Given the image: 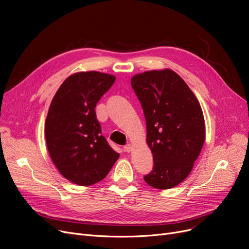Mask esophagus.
Returning a JSON list of instances; mask_svg holds the SVG:
<instances>
[{"instance_id":"34e87169","label":"esophagus","mask_w":249,"mask_h":249,"mask_svg":"<svg viewBox=\"0 0 249 249\" xmlns=\"http://www.w3.org/2000/svg\"><path fill=\"white\" fill-rule=\"evenodd\" d=\"M132 145L131 144H130V143H129V144H127V145H125L124 146V149H125V151L126 152H131L132 151Z\"/></svg>"}]
</instances>
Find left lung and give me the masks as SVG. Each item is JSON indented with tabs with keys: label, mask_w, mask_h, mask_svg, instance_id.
Returning <instances> with one entry per match:
<instances>
[{
	"label": "left lung",
	"mask_w": 249,
	"mask_h": 249,
	"mask_svg": "<svg viewBox=\"0 0 249 249\" xmlns=\"http://www.w3.org/2000/svg\"><path fill=\"white\" fill-rule=\"evenodd\" d=\"M144 112L146 142L153 169L144 177L150 187L167 190L184 181L204 145L202 108L186 82L172 70L148 71L131 78Z\"/></svg>",
	"instance_id": "left-lung-1"
}]
</instances>
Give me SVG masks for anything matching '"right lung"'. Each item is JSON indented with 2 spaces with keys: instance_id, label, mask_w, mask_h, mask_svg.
I'll return each mask as SVG.
<instances>
[{
  "instance_id": "right-lung-1",
  "label": "right lung",
  "mask_w": 249,
  "mask_h": 249,
  "mask_svg": "<svg viewBox=\"0 0 249 249\" xmlns=\"http://www.w3.org/2000/svg\"><path fill=\"white\" fill-rule=\"evenodd\" d=\"M116 77L99 71L70 75L51 101L45 120V139L58 172L78 186L102 180L119 159L103 135L96 105Z\"/></svg>"
}]
</instances>
